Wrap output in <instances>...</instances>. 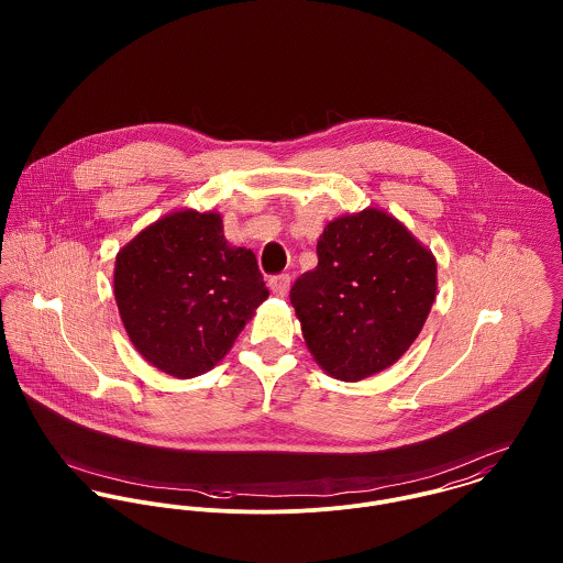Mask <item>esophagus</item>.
Masks as SVG:
<instances>
[{"label": "esophagus", "instance_id": "obj_1", "mask_svg": "<svg viewBox=\"0 0 563 563\" xmlns=\"http://www.w3.org/2000/svg\"><path fill=\"white\" fill-rule=\"evenodd\" d=\"M268 286H271L273 295H277V297H286V295H288V290H290V275H288V273H282V275L271 277Z\"/></svg>", "mask_w": 563, "mask_h": 563}]
</instances>
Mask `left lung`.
<instances>
[{
  "instance_id": "1",
  "label": "left lung",
  "mask_w": 563,
  "mask_h": 563,
  "mask_svg": "<svg viewBox=\"0 0 563 563\" xmlns=\"http://www.w3.org/2000/svg\"><path fill=\"white\" fill-rule=\"evenodd\" d=\"M319 264L290 288L314 360L335 379L360 382L393 366L435 299V260L386 212L331 221Z\"/></svg>"
}]
</instances>
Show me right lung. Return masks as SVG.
Masks as SVG:
<instances>
[{
	"instance_id": "obj_1",
	"label": "right lung",
	"mask_w": 563,
	"mask_h": 563,
	"mask_svg": "<svg viewBox=\"0 0 563 563\" xmlns=\"http://www.w3.org/2000/svg\"><path fill=\"white\" fill-rule=\"evenodd\" d=\"M268 297L251 249H232L219 214L184 210L117 255L114 299L139 353L170 377L210 371Z\"/></svg>"
}]
</instances>
